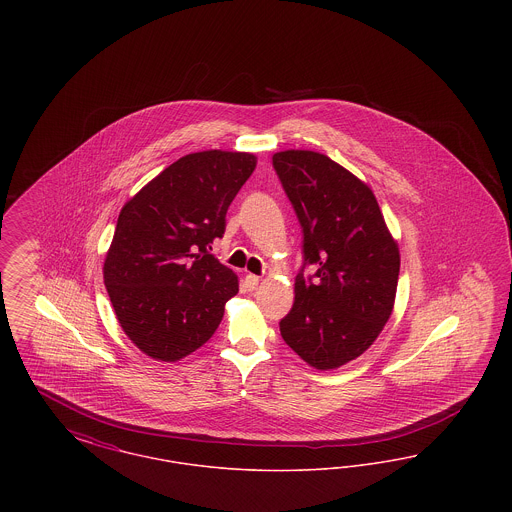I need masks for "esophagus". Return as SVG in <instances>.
<instances>
[{
	"label": "esophagus",
	"instance_id": "esophagus-1",
	"mask_svg": "<svg viewBox=\"0 0 512 512\" xmlns=\"http://www.w3.org/2000/svg\"><path fill=\"white\" fill-rule=\"evenodd\" d=\"M259 282H261V278L255 276V274H247V276H245V286H247V290H255V288L259 286Z\"/></svg>",
	"mask_w": 512,
	"mask_h": 512
}]
</instances>
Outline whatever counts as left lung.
<instances>
[{"label":"left lung","instance_id":"1","mask_svg":"<svg viewBox=\"0 0 512 512\" xmlns=\"http://www.w3.org/2000/svg\"><path fill=\"white\" fill-rule=\"evenodd\" d=\"M272 167L303 228V267L280 334L318 370L345 365L372 345L393 311L399 247L372 190L330 157L288 149ZM307 264L318 267L309 279Z\"/></svg>","mask_w":512,"mask_h":512}]
</instances>
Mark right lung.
I'll list each match as a JSON object with an SVG mask.
<instances>
[{
	"mask_svg": "<svg viewBox=\"0 0 512 512\" xmlns=\"http://www.w3.org/2000/svg\"><path fill=\"white\" fill-rule=\"evenodd\" d=\"M255 165L253 153H190L124 203L103 280L124 334L151 359L194 353L238 293V276L209 249Z\"/></svg>",
	"mask_w": 512,
	"mask_h": 512,
	"instance_id": "right-lung-1",
	"label": "right lung"
}]
</instances>
